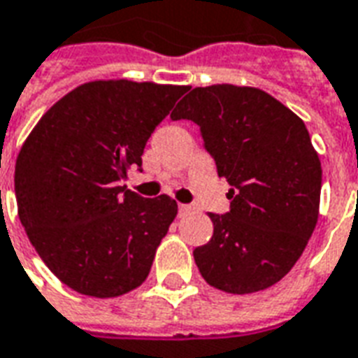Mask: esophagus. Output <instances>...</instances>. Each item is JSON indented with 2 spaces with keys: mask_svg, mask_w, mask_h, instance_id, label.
Here are the masks:
<instances>
[{
  "mask_svg": "<svg viewBox=\"0 0 358 358\" xmlns=\"http://www.w3.org/2000/svg\"><path fill=\"white\" fill-rule=\"evenodd\" d=\"M177 209H179V215H187V213H190V211H192V206H189V203H179V206H177Z\"/></svg>",
  "mask_w": 358,
  "mask_h": 358,
  "instance_id": "1",
  "label": "esophagus"
}]
</instances>
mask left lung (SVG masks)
I'll return each instance as SVG.
<instances>
[{"label": "left lung", "mask_w": 358, "mask_h": 358, "mask_svg": "<svg viewBox=\"0 0 358 358\" xmlns=\"http://www.w3.org/2000/svg\"><path fill=\"white\" fill-rule=\"evenodd\" d=\"M200 126L217 173L230 185V211L209 213L213 236L196 247L201 278L249 294L283 279L315 230L321 160L302 118L264 90L192 88L171 113Z\"/></svg>", "instance_id": "8db88e82"}]
</instances>
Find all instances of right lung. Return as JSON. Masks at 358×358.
I'll list each match as a JSON object with an SVG mask.
<instances>
[{
  "mask_svg": "<svg viewBox=\"0 0 358 358\" xmlns=\"http://www.w3.org/2000/svg\"><path fill=\"white\" fill-rule=\"evenodd\" d=\"M189 87L92 80L50 107L18 152V217L48 270L94 298L134 291L177 215L169 196L120 187Z\"/></svg>",
  "mask_w": 358,
  "mask_h": 358,
  "instance_id": "right-lung-1",
  "label": "right lung"
}]
</instances>
